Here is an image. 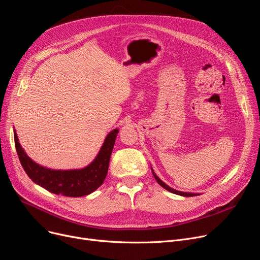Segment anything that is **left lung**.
Instances as JSON below:
<instances>
[{"instance_id":"1","label":"left lung","mask_w":260,"mask_h":260,"mask_svg":"<svg viewBox=\"0 0 260 260\" xmlns=\"http://www.w3.org/2000/svg\"><path fill=\"white\" fill-rule=\"evenodd\" d=\"M151 170H152V173H153V175H154L155 179L157 180V183L159 184L162 188H165V189H166V190H168V191H170V192H172V193H174V194L182 196V197H196V196H200V194H201V193H194V192H184V191L175 190V189L171 188L170 186H168L165 182H162V180L156 175V173H155V172H154V170H153V168H151Z\"/></svg>"}]
</instances>
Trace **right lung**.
Returning <instances> with one entry per match:
<instances>
[{"instance_id": "add662e5", "label": "right lung", "mask_w": 260, "mask_h": 260, "mask_svg": "<svg viewBox=\"0 0 260 260\" xmlns=\"http://www.w3.org/2000/svg\"><path fill=\"white\" fill-rule=\"evenodd\" d=\"M118 133L119 128L108 133L95 158L88 166L72 170H55L35 162L21 146L16 129L14 137L20 162L34 183L55 194L80 198L92 193L103 184Z\"/></svg>"}]
</instances>
